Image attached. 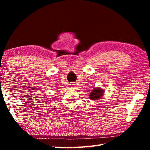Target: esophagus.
<instances>
[{
    "label": "esophagus",
    "instance_id": "1",
    "mask_svg": "<svg viewBox=\"0 0 150 150\" xmlns=\"http://www.w3.org/2000/svg\"><path fill=\"white\" fill-rule=\"evenodd\" d=\"M69 85L71 86V87H74L75 84H74V83H71L70 84H69Z\"/></svg>",
    "mask_w": 150,
    "mask_h": 150
}]
</instances>
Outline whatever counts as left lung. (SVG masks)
<instances>
[{
    "mask_svg": "<svg viewBox=\"0 0 150 150\" xmlns=\"http://www.w3.org/2000/svg\"><path fill=\"white\" fill-rule=\"evenodd\" d=\"M104 95V90L100 88H95L91 91L89 95V98L91 100H97L103 97Z\"/></svg>",
    "mask_w": 150,
    "mask_h": 150,
    "instance_id": "left-lung-1",
    "label": "left lung"
}]
</instances>
